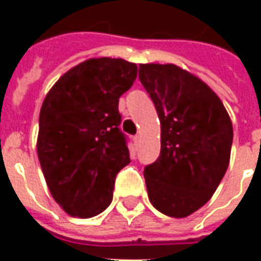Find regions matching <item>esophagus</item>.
Wrapping results in <instances>:
<instances>
[{
    "label": "esophagus",
    "mask_w": 261,
    "mask_h": 261,
    "mask_svg": "<svg viewBox=\"0 0 261 261\" xmlns=\"http://www.w3.org/2000/svg\"><path fill=\"white\" fill-rule=\"evenodd\" d=\"M140 138H141L140 136L134 137V142H136V145H138V144H140Z\"/></svg>",
    "instance_id": "1"
}]
</instances>
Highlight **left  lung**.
I'll list each match as a JSON object with an SVG mask.
<instances>
[{"label": "left lung", "instance_id": "obj_1", "mask_svg": "<svg viewBox=\"0 0 261 261\" xmlns=\"http://www.w3.org/2000/svg\"><path fill=\"white\" fill-rule=\"evenodd\" d=\"M161 120V153L144 169L149 201L185 218L211 198L228 169L232 121L210 86L175 64H140Z\"/></svg>", "mask_w": 261, "mask_h": 261}]
</instances>
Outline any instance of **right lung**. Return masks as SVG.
I'll return each mask as SVG.
<instances>
[{
    "instance_id": "add662e5",
    "label": "right lung",
    "mask_w": 261,
    "mask_h": 261,
    "mask_svg": "<svg viewBox=\"0 0 261 261\" xmlns=\"http://www.w3.org/2000/svg\"><path fill=\"white\" fill-rule=\"evenodd\" d=\"M136 78L134 63L89 59L67 71L44 97L37 156L51 196L71 217L103 213L116 176L130 164L119 97Z\"/></svg>"
}]
</instances>
